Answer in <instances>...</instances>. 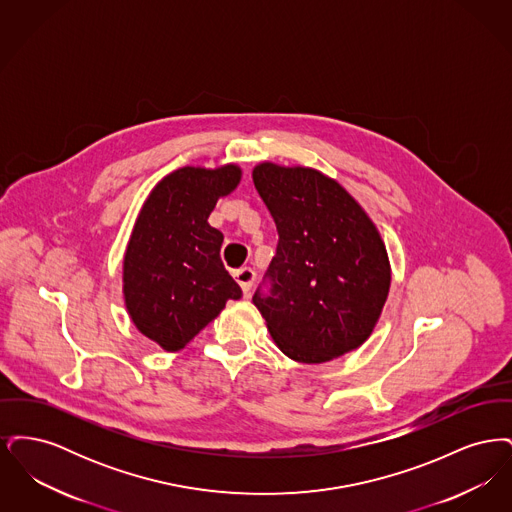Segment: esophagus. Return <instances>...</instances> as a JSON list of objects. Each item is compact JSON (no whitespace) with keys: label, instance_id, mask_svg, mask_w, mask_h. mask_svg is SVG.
<instances>
[{"label":"esophagus","instance_id":"1","mask_svg":"<svg viewBox=\"0 0 512 512\" xmlns=\"http://www.w3.org/2000/svg\"><path fill=\"white\" fill-rule=\"evenodd\" d=\"M234 278H236V282L240 284V288L244 290V293H249L253 282H255V270L249 267L240 268V270L234 272Z\"/></svg>","mask_w":512,"mask_h":512}]
</instances>
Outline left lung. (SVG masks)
I'll use <instances>...</instances> for the list:
<instances>
[{
	"label": "left lung",
	"mask_w": 512,
	"mask_h": 512,
	"mask_svg": "<svg viewBox=\"0 0 512 512\" xmlns=\"http://www.w3.org/2000/svg\"><path fill=\"white\" fill-rule=\"evenodd\" d=\"M253 182L276 222L278 245L253 303L297 363L317 365L363 345L390 292L384 242L340 184L307 167L261 163Z\"/></svg>",
	"instance_id": "obj_1"
}]
</instances>
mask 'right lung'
<instances>
[{
  "label": "right lung",
  "instance_id": "1",
  "mask_svg": "<svg viewBox=\"0 0 512 512\" xmlns=\"http://www.w3.org/2000/svg\"><path fill=\"white\" fill-rule=\"evenodd\" d=\"M236 165L184 167L146 199L122 267V292L136 328L165 351H180L219 317L242 288L220 261L222 234L207 219L240 184Z\"/></svg>",
  "mask_w": 512,
  "mask_h": 512
}]
</instances>
